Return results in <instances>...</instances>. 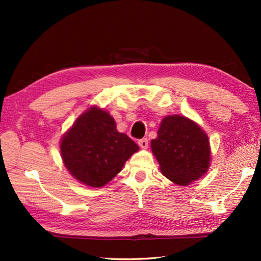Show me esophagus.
<instances>
[{
  "instance_id": "1",
  "label": "esophagus",
  "mask_w": 261,
  "mask_h": 261,
  "mask_svg": "<svg viewBox=\"0 0 261 261\" xmlns=\"http://www.w3.org/2000/svg\"><path fill=\"white\" fill-rule=\"evenodd\" d=\"M138 143H139V146H140L142 149L148 148V145H149L147 138H142V139H140L139 141H138Z\"/></svg>"
}]
</instances>
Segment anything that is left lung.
<instances>
[{"label":"left lung","mask_w":261,"mask_h":261,"mask_svg":"<svg viewBox=\"0 0 261 261\" xmlns=\"http://www.w3.org/2000/svg\"><path fill=\"white\" fill-rule=\"evenodd\" d=\"M151 149L162 173L175 184H191L201 178L210 166L207 136L184 116H166L158 137L151 141Z\"/></svg>","instance_id":"left-lung-1"}]
</instances>
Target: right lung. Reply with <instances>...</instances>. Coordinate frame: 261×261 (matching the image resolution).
Listing matches in <instances>:
<instances>
[{
  "mask_svg": "<svg viewBox=\"0 0 261 261\" xmlns=\"http://www.w3.org/2000/svg\"><path fill=\"white\" fill-rule=\"evenodd\" d=\"M138 150L131 138L116 130L112 116L97 108L81 115L60 143L66 168L76 179L92 187L109 182Z\"/></svg>",
  "mask_w": 261,
  "mask_h": 261,
  "instance_id": "1",
  "label": "right lung"
}]
</instances>
